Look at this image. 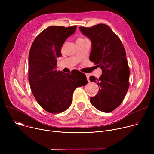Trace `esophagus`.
<instances>
[{
    "instance_id": "1",
    "label": "esophagus",
    "mask_w": 154,
    "mask_h": 154,
    "mask_svg": "<svg viewBox=\"0 0 154 154\" xmlns=\"http://www.w3.org/2000/svg\"><path fill=\"white\" fill-rule=\"evenodd\" d=\"M85 75L86 76V78H87V80L88 82H90V79H89V77H90V75L88 74H85Z\"/></svg>"
}]
</instances>
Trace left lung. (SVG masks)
<instances>
[{
    "instance_id": "obj_1",
    "label": "left lung",
    "mask_w": 154,
    "mask_h": 154,
    "mask_svg": "<svg viewBox=\"0 0 154 154\" xmlns=\"http://www.w3.org/2000/svg\"><path fill=\"white\" fill-rule=\"evenodd\" d=\"M79 29L91 42L90 61L102 71L99 79L90 77L99 88L96 96L90 98V102L101 112H111L122 103L129 86L130 70L125 49L107 25L99 24Z\"/></svg>"
}]
</instances>
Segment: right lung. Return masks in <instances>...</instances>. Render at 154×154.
Segmentation results:
<instances>
[{
	"mask_svg": "<svg viewBox=\"0 0 154 154\" xmlns=\"http://www.w3.org/2000/svg\"><path fill=\"white\" fill-rule=\"evenodd\" d=\"M77 27L50 26L34 40L29 56V80L31 90L39 105L51 113L65 111L71 105L73 93L88 81L85 74L57 71V58L66 39Z\"/></svg>",
	"mask_w": 154,
	"mask_h": 154,
	"instance_id": "add662e5",
	"label": "right lung"
}]
</instances>
